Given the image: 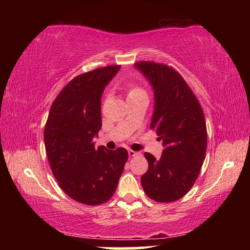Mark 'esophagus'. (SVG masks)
Instances as JSON below:
<instances>
[{"label":"esophagus","mask_w":250,"mask_h":250,"mask_svg":"<svg viewBox=\"0 0 250 250\" xmlns=\"http://www.w3.org/2000/svg\"><path fill=\"white\" fill-rule=\"evenodd\" d=\"M129 156L130 158H133V156H137V155H140V152H137V151H133V150H129L128 151Z\"/></svg>","instance_id":"obj_1"}]
</instances>
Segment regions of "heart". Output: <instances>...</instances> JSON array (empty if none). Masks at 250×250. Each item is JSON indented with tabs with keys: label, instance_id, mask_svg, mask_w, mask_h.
I'll return each mask as SVG.
<instances>
[{
	"label": "heart",
	"instance_id": "1",
	"mask_svg": "<svg viewBox=\"0 0 250 250\" xmlns=\"http://www.w3.org/2000/svg\"><path fill=\"white\" fill-rule=\"evenodd\" d=\"M142 92H145V90H143L141 87H139V86H137V84H134V83L129 84V88H128V97L138 95V94H142Z\"/></svg>",
	"mask_w": 250,
	"mask_h": 250
}]
</instances>
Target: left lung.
<instances>
[{
  "instance_id": "1",
  "label": "left lung",
  "mask_w": 250,
  "mask_h": 250,
  "mask_svg": "<svg viewBox=\"0 0 250 250\" xmlns=\"http://www.w3.org/2000/svg\"><path fill=\"white\" fill-rule=\"evenodd\" d=\"M154 91L150 128L163 141L160 159L146 152L149 168L141 176L151 200L170 203L183 197L195 183L205 160L206 122L203 109L184 78L171 66L138 62Z\"/></svg>"
}]
</instances>
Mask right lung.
<instances>
[{"mask_svg": "<svg viewBox=\"0 0 250 250\" xmlns=\"http://www.w3.org/2000/svg\"><path fill=\"white\" fill-rule=\"evenodd\" d=\"M105 66L75 77L50 107L44 129L46 154L55 179L67 195L86 205H100L115 194L128 151L95 147L101 128V96L119 71Z\"/></svg>", "mask_w": 250, "mask_h": 250, "instance_id": "right-lung-1", "label": "right lung"}]
</instances>
